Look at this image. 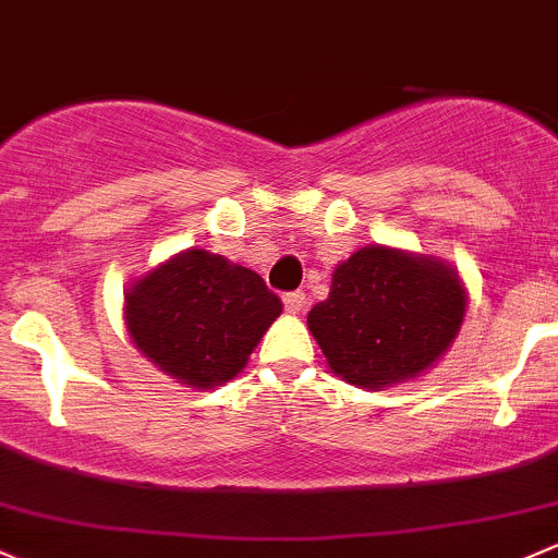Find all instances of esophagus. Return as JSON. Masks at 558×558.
I'll return each mask as SVG.
<instances>
[{"label":"esophagus","instance_id":"1","mask_svg":"<svg viewBox=\"0 0 558 558\" xmlns=\"http://www.w3.org/2000/svg\"><path fill=\"white\" fill-rule=\"evenodd\" d=\"M306 303H308V298H306V292H287L284 295V308L290 314H301L303 308H306Z\"/></svg>","mask_w":558,"mask_h":558}]
</instances>
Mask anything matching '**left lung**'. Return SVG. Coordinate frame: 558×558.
<instances>
[{
	"label": "left lung",
	"instance_id": "1",
	"mask_svg": "<svg viewBox=\"0 0 558 558\" xmlns=\"http://www.w3.org/2000/svg\"><path fill=\"white\" fill-rule=\"evenodd\" d=\"M468 290L451 263L387 244L360 246L332 271L308 330L336 376L360 389L413 381L451 349Z\"/></svg>",
	"mask_w": 558,
	"mask_h": 558
}]
</instances>
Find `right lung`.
Wrapping results in <instances>:
<instances>
[{"mask_svg": "<svg viewBox=\"0 0 558 558\" xmlns=\"http://www.w3.org/2000/svg\"><path fill=\"white\" fill-rule=\"evenodd\" d=\"M279 314L281 301L255 271L195 246L131 281L123 303L134 347L193 389L236 378Z\"/></svg>", "mask_w": 558, "mask_h": 558, "instance_id": "1", "label": "right lung"}]
</instances>
